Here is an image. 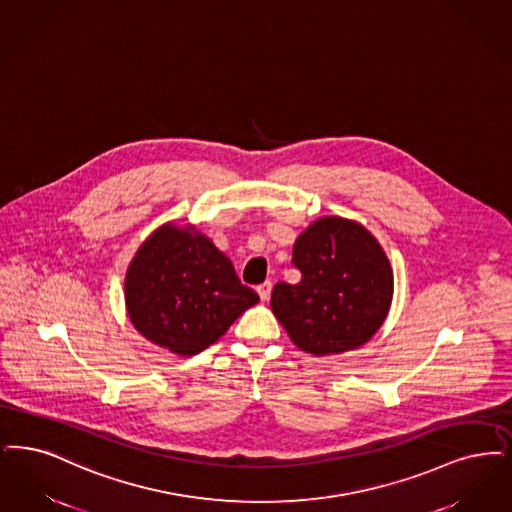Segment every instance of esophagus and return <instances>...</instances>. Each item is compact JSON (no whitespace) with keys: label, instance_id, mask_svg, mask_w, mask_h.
<instances>
[{"label":"esophagus","instance_id":"obj_1","mask_svg":"<svg viewBox=\"0 0 512 512\" xmlns=\"http://www.w3.org/2000/svg\"><path fill=\"white\" fill-rule=\"evenodd\" d=\"M257 291H259V297H261V301H268V297H270V291H272V284L266 280V282H263L261 286L257 287Z\"/></svg>","mask_w":512,"mask_h":512}]
</instances>
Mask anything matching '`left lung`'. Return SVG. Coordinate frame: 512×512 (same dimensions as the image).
Listing matches in <instances>:
<instances>
[{
    "instance_id": "8db88e82",
    "label": "left lung",
    "mask_w": 512,
    "mask_h": 512,
    "mask_svg": "<svg viewBox=\"0 0 512 512\" xmlns=\"http://www.w3.org/2000/svg\"><path fill=\"white\" fill-rule=\"evenodd\" d=\"M291 263L303 278L295 286L278 282L270 307L301 350L341 354L381 328L392 301V268L364 226L318 219L295 240Z\"/></svg>"
}]
</instances>
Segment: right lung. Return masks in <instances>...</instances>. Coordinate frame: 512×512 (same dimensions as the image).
<instances>
[{
  "label": "right lung",
  "instance_id": "1",
  "mask_svg": "<svg viewBox=\"0 0 512 512\" xmlns=\"http://www.w3.org/2000/svg\"><path fill=\"white\" fill-rule=\"evenodd\" d=\"M259 303L223 251L190 228H158L131 261L125 305L137 331L158 347L194 356Z\"/></svg>",
  "mask_w": 512,
  "mask_h": 512
}]
</instances>
